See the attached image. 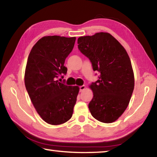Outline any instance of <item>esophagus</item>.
Masks as SVG:
<instances>
[{
	"mask_svg": "<svg viewBox=\"0 0 157 157\" xmlns=\"http://www.w3.org/2000/svg\"><path fill=\"white\" fill-rule=\"evenodd\" d=\"M85 89H86V86H85V85H82V86H79V91H84Z\"/></svg>",
	"mask_w": 157,
	"mask_h": 157,
	"instance_id": "1",
	"label": "esophagus"
}]
</instances>
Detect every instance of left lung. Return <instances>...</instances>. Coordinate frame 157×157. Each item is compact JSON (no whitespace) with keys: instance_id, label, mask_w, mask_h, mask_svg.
Segmentation results:
<instances>
[{"instance_id":"left-lung-1","label":"left lung","mask_w":157,"mask_h":157,"mask_svg":"<svg viewBox=\"0 0 157 157\" xmlns=\"http://www.w3.org/2000/svg\"><path fill=\"white\" fill-rule=\"evenodd\" d=\"M78 48L89 58L99 79L89 87L94 98L89 104L98 121L111 123L128 106L134 88V75L126 50L108 33H98L78 39Z\"/></svg>"}]
</instances>
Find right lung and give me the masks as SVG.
Instances as JSON below:
<instances>
[{
    "instance_id": "1",
    "label": "right lung",
    "mask_w": 157,
    "mask_h": 157,
    "mask_svg": "<svg viewBox=\"0 0 157 157\" xmlns=\"http://www.w3.org/2000/svg\"><path fill=\"white\" fill-rule=\"evenodd\" d=\"M76 37L45 36L34 45L26 64L24 81L31 102L41 118L50 124L67 122L79 91L57 80L66 74V58L72 51Z\"/></svg>"
}]
</instances>
